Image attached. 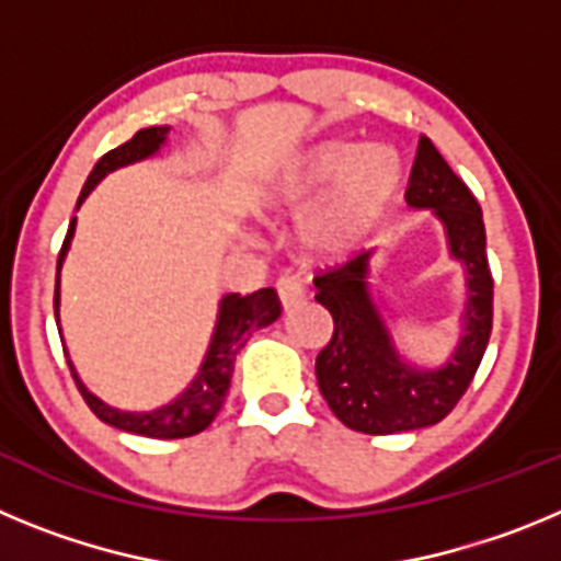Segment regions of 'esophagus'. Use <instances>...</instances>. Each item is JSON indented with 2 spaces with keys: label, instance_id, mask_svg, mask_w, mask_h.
Returning a JSON list of instances; mask_svg holds the SVG:
<instances>
[{
  "label": "esophagus",
  "instance_id": "1",
  "mask_svg": "<svg viewBox=\"0 0 561 561\" xmlns=\"http://www.w3.org/2000/svg\"><path fill=\"white\" fill-rule=\"evenodd\" d=\"M277 297H280L284 311H291L304 304L306 295H304V286L297 284L295 277H280V280H277Z\"/></svg>",
  "mask_w": 561,
  "mask_h": 561
}]
</instances>
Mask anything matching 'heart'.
Returning <instances> with one entry per match:
<instances>
[{
    "label": "heart",
    "mask_w": 561,
    "mask_h": 561,
    "mask_svg": "<svg viewBox=\"0 0 561 561\" xmlns=\"http://www.w3.org/2000/svg\"><path fill=\"white\" fill-rule=\"evenodd\" d=\"M399 185L401 160L393 148L329 142L275 187L270 207L286 213L309 209L304 241L320 255H340L379 225Z\"/></svg>",
    "instance_id": "heart-1"
}]
</instances>
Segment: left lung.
Listing matches in <instances>:
<instances>
[{"mask_svg":"<svg viewBox=\"0 0 561 561\" xmlns=\"http://www.w3.org/2000/svg\"><path fill=\"white\" fill-rule=\"evenodd\" d=\"M404 199L433 213L447 250L466 272L460 340L438 368L401 354L370 286L376 250L314 277L317 304L334 317V336L317 356V385L331 413L356 433L390 435L433 427L466 393L492 334V272L485 257L483 210L438 148L421 137Z\"/></svg>","mask_w":561,"mask_h":561,"instance_id":"1","label":"left lung"}]
</instances>
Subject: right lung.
Wrapping results in <instances>:
<instances>
[{
  "instance_id": "1",
  "label": "right lung",
  "mask_w": 561,
  "mask_h": 561,
  "mask_svg": "<svg viewBox=\"0 0 561 561\" xmlns=\"http://www.w3.org/2000/svg\"><path fill=\"white\" fill-rule=\"evenodd\" d=\"M168 134H171V126L140 128L131 140L112 148L108 153H103L101 160H98V165L92 168V173H89L81 196H78V207L83 205V199H87L89 193L95 191L98 182H101L106 173L117 171V168L134 165V162L148 160L153 153H160V148L168 142ZM72 236H76V219L69 221L67 238H64V247L61 252H58L56 320L58 304H61V266L64 257H67L69 252V244H72ZM277 317H280V300H277L275 289H257L247 297L230 291V295L221 297L219 314H216V325H213L210 334V345H207L205 359H202L199 370H196V376L191 379V385H187L176 399H171L168 404H162V408L146 410V413L112 408V404L98 399V396L83 385L72 362H69V370H72V379H76L78 390H81L89 410H92L103 424H108V427H117L123 430V433L146 435V438H187V435H196L202 433V430L210 427V421L219 415L227 390H230L236 354L244 348V342L250 340L252 331L266 329V325L275 323Z\"/></svg>"
}]
</instances>
